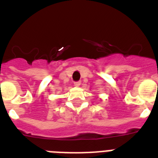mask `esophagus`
<instances>
[{
  "label": "esophagus",
  "mask_w": 158,
  "mask_h": 158,
  "mask_svg": "<svg viewBox=\"0 0 158 158\" xmlns=\"http://www.w3.org/2000/svg\"><path fill=\"white\" fill-rule=\"evenodd\" d=\"M80 84H81V83H80V81H76L74 83V85L75 87H79V85H80Z\"/></svg>",
  "instance_id": "esophagus-1"
}]
</instances>
